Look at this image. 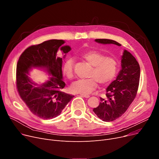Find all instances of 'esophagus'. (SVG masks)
Instances as JSON below:
<instances>
[{
	"mask_svg": "<svg viewBox=\"0 0 159 159\" xmlns=\"http://www.w3.org/2000/svg\"><path fill=\"white\" fill-rule=\"evenodd\" d=\"M80 95H81V96H83V97L86 98H89V97H90V96H89V95H88V94H80Z\"/></svg>",
	"mask_w": 159,
	"mask_h": 159,
	"instance_id": "1",
	"label": "esophagus"
}]
</instances>
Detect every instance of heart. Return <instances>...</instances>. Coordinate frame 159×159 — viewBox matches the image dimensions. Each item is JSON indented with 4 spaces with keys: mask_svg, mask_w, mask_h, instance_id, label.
I'll list each match as a JSON object with an SVG mask.
<instances>
[{
    "mask_svg": "<svg viewBox=\"0 0 159 159\" xmlns=\"http://www.w3.org/2000/svg\"><path fill=\"white\" fill-rule=\"evenodd\" d=\"M81 57L91 66L88 74L90 78L81 79L74 81L70 86L72 93L87 94L92 93L97 87V82L100 85H106L115 78L118 71L119 63L116 57L107 56L96 50L83 53ZM74 59L68 58L63 65V72L65 76L72 80L74 75Z\"/></svg>",
    "mask_w": 159,
    "mask_h": 159,
    "instance_id": "1",
    "label": "heart"
}]
</instances>
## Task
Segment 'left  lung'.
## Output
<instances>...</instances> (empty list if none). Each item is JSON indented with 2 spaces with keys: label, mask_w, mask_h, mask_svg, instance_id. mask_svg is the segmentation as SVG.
<instances>
[{
  "label": "left lung",
  "mask_w": 159,
  "mask_h": 159,
  "mask_svg": "<svg viewBox=\"0 0 159 159\" xmlns=\"http://www.w3.org/2000/svg\"><path fill=\"white\" fill-rule=\"evenodd\" d=\"M102 44H121L111 39H97ZM122 69L116 79L106 89L107 99L100 98V103L93 111L104 122L112 121L120 117L129 108L137 96L140 75V65L134 57L127 50L122 56Z\"/></svg>",
  "instance_id": "obj_1"
}]
</instances>
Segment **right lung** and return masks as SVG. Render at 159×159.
<instances>
[{"mask_svg":"<svg viewBox=\"0 0 159 159\" xmlns=\"http://www.w3.org/2000/svg\"><path fill=\"white\" fill-rule=\"evenodd\" d=\"M65 43L52 39L30 46L22 53L17 65L16 84L20 97L34 115L44 120L59 115L74 98L61 91L65 83L62 80L63 59L58 52L61 50L65 57L71 50ZM32 67L44 68L52 77L44 84H35L28 77Z\"/></svg>","mask_w":159,"mask_h":159,"instance_id":"right-lung-1","label":"right lung"}]
</instances>
